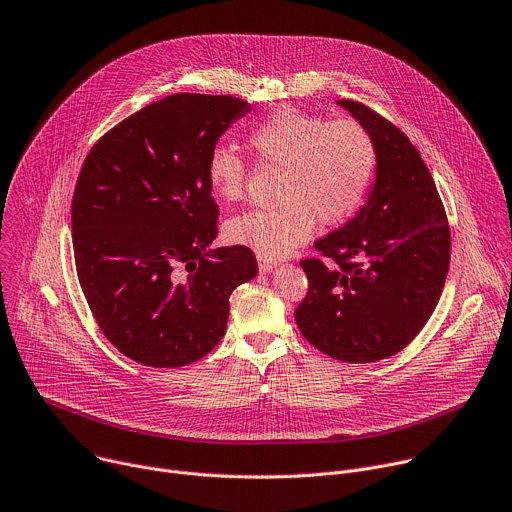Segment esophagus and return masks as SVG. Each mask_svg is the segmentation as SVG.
Here are the masks:
<instances>
[{
  "instance_id": "34e87169",
  "label": "esophagus",
  "mask_w": 512,
  "mask_h": 512,
  "mask_svg": "<svg viewBox=\"0 0 512 512\" xmlns=\"http://www.w3.org/2000/svg\"><path fill=\"white\" fill-rule=\"evenodd\" d=\"M258 266H260V272H272L278 264L270 258H264V256H258Z\"/></svg>"
}]
</instances>
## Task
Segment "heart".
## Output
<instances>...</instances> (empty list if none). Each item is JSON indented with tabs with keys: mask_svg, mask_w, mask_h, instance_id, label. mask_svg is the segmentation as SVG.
Wrapping results in <instances>:
<instances>
[{
	"mask_svg": "<svg viewBox=\"0 0 512 512\" xmlns=\"http://www.w3.org/2000/svg\"><path fill=\"white\" fill-rule=\"evenodd\" d=\"M248 145L262 163L282 167L276 208L248 210L228 222V238L278 260L309 242L317 220L325 226L351 218L371 185L375 143L355 119L325 121L284 107L248 133ZM210 191L236 201L244 193L246 163L224 145L206 161Z\"/></svg>",
	"mask_w": 512,
	"mask_h": 512,
	"instance_id": "b5f03b06",
	"label": "heart"
}]
</instances>
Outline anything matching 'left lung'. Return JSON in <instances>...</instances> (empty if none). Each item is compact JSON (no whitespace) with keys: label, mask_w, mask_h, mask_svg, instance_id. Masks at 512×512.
Returning <instances> with one entry per match:
<instances>
[{"label":"left lung","mask_w":512,"mask_h":512,"mask_svg":"<svg viewBox=\"0 0 512 512\" xmlns=\"http://www.w3.org/2000/svg\"><path fill=\"white\" fill-rule=\"evenodd\" d=\"M371 135L375 183L361 210L304 258L309 292L294 313L302 337L345 363H373L410 345L432 317L450 266V228L430 169L393 123L337 100Z\"/></svg>","instance_id":"8db88e82"}]
</instances>
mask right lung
<instances>
[{
    "instance_id": "obj_1",
    "label": "right lung",
    "mask_w": 512,
    "mask_h": 512,
    "mask_svg": "<svg viewBox=\"0 0 512 512\" xmlns=\"http://www.w3.org/2000/svg\"><path fill=\"white\" fill-rule=\"evenodd\" d=\"M242 98L177 92L102 135L72 197L78 282L100 331L129 359L183 367L224 337L230 294L258 274L250 248L210 250L218 203L206 161Z\"/></svg>"
}]
</instances>
